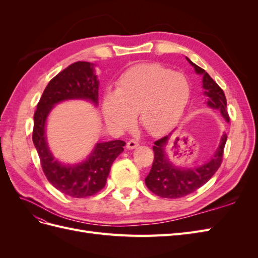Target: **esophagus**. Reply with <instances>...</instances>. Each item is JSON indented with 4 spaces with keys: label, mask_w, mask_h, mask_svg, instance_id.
<instances>
[{
    "label": "esophagus",
    "mask_w": 258,
    "mask_h": 258,
    "mask_svg": "<svg viewBox=\"0 0 258 258\" xmlns=\"http://www.w3.org/2000/svg\"><path fill=\"white\" fill-rule=\"evenodd\" d=\"M137 146H139V142L137 141V140H130V141L127 143V148H129V150H132V148H136Z\"/></svg>",
    "instance_id": "34e87169"
}]
</instances>
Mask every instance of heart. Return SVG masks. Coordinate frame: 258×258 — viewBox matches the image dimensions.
<instances>
[{
    "instance_id": "1",
    "label": "heart",
    "mask_w": 258,
    "mask_h": 258,
    "mask_svg": "<svg viewBox=\"0 0 258 258\" xmlns=\"http://www.w3.org/2000/svg\"><path fill=\"white\" fill-rule=\"evenodd\" d=\"M190 97L186 74L158 63L127 70L116 83L115 91L103 98L102 112L113 127L124 130L140 122L153 136L169 130L177 121Z\"/></svg>"
}]
</instances>
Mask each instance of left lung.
I'll return each mask as SVG.
<instances>
[{"label": "left lung", "mask_w": 258, "mask_h": 258, "mask_svg": "<svg viewBox=\"0 0 258 258\" xmlns=\"http://www.w3.org/2000/svg\"><path fill=\"white\" fill-rule=\"evenodd\" d=\"M186 59L195 68L196 73L204 76L202 77V87L205 89V95L207 97V104L210 107L220 110L224 118L229 121V115L226 110L227 101H226L223 89L204 69L192 63L188 58ZM169 137L170 135L155 141V145L153 147V166L150 173L145 178V184L148 189L159 197L171 199L182 198L197 190L202 185H205L220 168L223 159L224 147L226 141H227V136L223 135L220 145H218L212 158L205 165L191 169H179L174 167L172 162H170L165 151Z\"/></svg>", "instance_id": "1"}]
</instances>
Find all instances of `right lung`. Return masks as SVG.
Instances as JSON below:
<instances>
[{
    "label": "right lung",
    "mask_w": 258,
    "mask_h": 258,
    "mask_svg": "<svg viewBox=\"0 0 258 258\" xmlns=\"http://www.w3.org/2000/svg\"><path fill=\"white\" fill-rule=\"evenodd\" d=\"M99 81L93 64L77 61L57 74L46 86L34 113L32 140L45 176L58 190L74 198L92 196L103 188L113 161L122 151L120 140L98 143L87 160L64 166L53 158L46 143L45 123L54 104L70 99H86L98 104Z\"/></svg>",
    "instance_id": "1"
}]
</instances>
